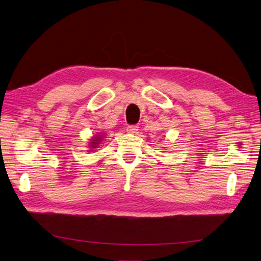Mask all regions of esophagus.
Segmentation results:
<instances>
[{
	"instance_id": "obj_1",
	"label": "esophagus",
	"mask_w": 261,
	"mask_h": 261,
	"mask_svg": "<svg viewBox=\"0 0 261 261\" xmlns=\"http://www.w3.org/2000/svg\"><path fill=\"white\" fill-rule=\"evenodd\" d=\"M138 126L137 125H129L126 126V132L128 133H131V135H135V133L138 132Z\"/></svg>"
}]
</instances>
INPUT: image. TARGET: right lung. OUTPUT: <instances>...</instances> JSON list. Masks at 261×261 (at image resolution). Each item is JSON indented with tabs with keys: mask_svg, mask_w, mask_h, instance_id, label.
Here are the masks:
<instances>
[{
	"mask_svg": "<svg viewBox=\"0 0 261 261\" xmlns=\"http://www.w3.org/2000/svg\"><path fill=\"white\" fill-rule=\"evenodd\" d=\"M106 138V133H101V132H99L98 135H95V136H93V137H91V139H90V142H89V151H95L96 149H98L100 145H101V143H102V141H103V139Z\"/></svg>",
	"mask_w": 261,
	"mask_h": 261,
	"instance_id": "add662e5",
	"label": "right lung"
}]
</instances>
